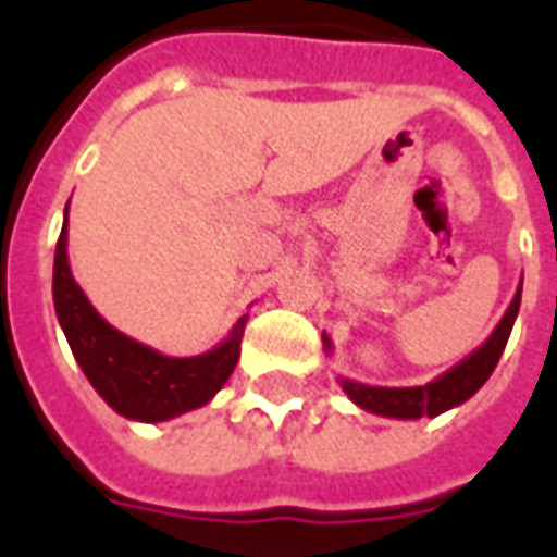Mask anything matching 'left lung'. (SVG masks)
<instances>
[{
  "label": "left lung",
  "instance_id": "1",
  "mask_svg": "<svg viewBox=\"0 0 557 557\" xmlns=\"http://www.w3.org/2000/svg\"><path fill=\"white\" fill-rule=\"evenodd\" d=\"M519 301H522V286L516 289L513 301L507 307V313L502 315L498 327L492 331L490 339L468 355L466 361H459L456 367H450L447 373H442L438 379H432L426 385L418 387H373L361 385L355 379H346L339 375V387L346 391V397L361 406L363 411H373V414H382V418H397V420H418V418H438L442 411L456 409L462 406L466 399H471L478 394L483 382L490 379L495 363L502 358L504 346H507V337L513 331L516 315H519ZM325 349L331 351V339L322 337Z\"/></svg>",
  "mask_w": 557,
  "mask_h": 557
}]
</instances>
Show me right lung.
<instances>
[{
	"label": "right lung",
	"mask_w": 557,
	"mask_h": 557,
	"mask_svg": "<svg viewBox=\"0 0 557 557\" xmlns=\"http://www.w3.org/2000/svg\"><path fill=\"white\" fill-rule=\"evenodd\" d=\"M53 304L67 346L77 358L91 387L103 403L122 418L158 423L178 418L184 411L206 406L226 385V379L242 355V337L247 315H242L232 334L220 346L194 358H166L148 349L103 319L67 265V208L65 226L55 244Z\"/></svg>",
	"instance_id": "1"
}]
</instances>
